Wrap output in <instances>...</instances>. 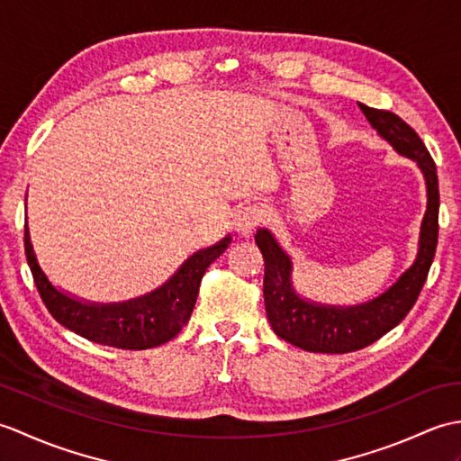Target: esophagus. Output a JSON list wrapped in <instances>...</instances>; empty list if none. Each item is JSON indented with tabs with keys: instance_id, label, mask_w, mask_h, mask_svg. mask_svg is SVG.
<instances>
[{
	"instance_id": "34e87169",
	"label": "esophagus",
	"mask_w": 461,
	"mask_h": 461,
	"mask_svg": "<svg viewBox=\"0 0 461 461\" xmlns=\"http://www.w3.org/2000/svg\"><path fill=\"white\" fill-rule=\"evenodd\" d=\"M266 208L258 203H251V205H243V208L238 212L236 215V231L240 236L248 238L253 233V230L258 228V225L266 220Z\"/></svg>"
}]
</instances>
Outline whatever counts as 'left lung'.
Returning <instances> with one entry per match:
<instances>
[{"label":"left lung","instance_id":"obj_1","mask_svg":"<svg viewBox=\"0 0 461 461\" xmlns=\"http://www.w3.org/2000/svg\"><path fill=\"white\" fill-rule=\"evenodd\" d=\"M358 106L372 129L398 154L414 160L424 174L428 203L422 228H420L418 256L396 283L378 297L348 307L322 305V303L299 295L293 285V261L289 253L279 246L269 230L259 228L256 243L266 261L263 299H266L269 325L277 337L309 352H329V355L352 352L372 345L390 329H394L414 307L438 246L439 190L432 156L414 129H410L400 116L388 111L370 109L362 103H358Z\"/></svg>","mask_w":461,"mask_h":461}]
</instances>
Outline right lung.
Wrapping results in <instances>:
<instances>
[{"mask_svg": "<svg viewBox=\"0 0 461 461\" xmlns=\"http://www.w3.org/2000/svg\"><path fill=\"white\" fill-rule=\"evenodd\" d=\"M231 236L195 251L176 269L174 276L146 295L121 303H91L57 289L41 269L25 223V256L45 307L57 322L99 345L144 350L164 345L188 322L200 281L210 263L228 249Z\"/></svg>", "mask_w": 461, "mask_h": 461, "instance_id": "add662e5", "label": "right lung"}]
</instances>
